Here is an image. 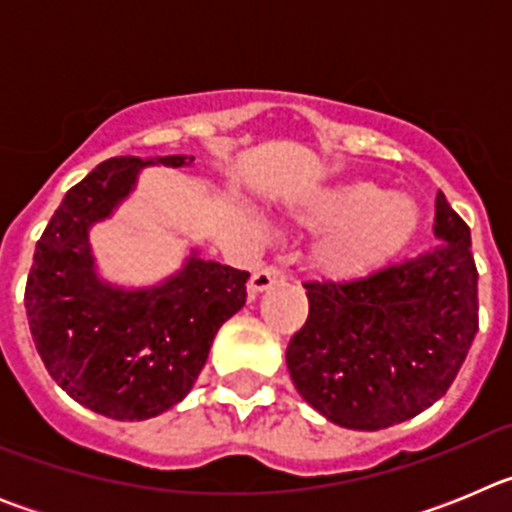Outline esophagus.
<instances>
[{"mask_svg": "<svg viewBox=\"0 0 512 512\" xmlns=\"http://www.w3.org/2000/svg\"><path fill=\"white\" fill-rule=\"evenodd\" d=\"M284 277H287V274H284L282 266H261L259 271H253L251 282H248V292H251V295H259V292L274 287L277 282H284Z\"/></svg>", "mask_w": 512, "mask_h": 512, "instance_id": "obj_1", "label": "esophagus"}]
</instances>
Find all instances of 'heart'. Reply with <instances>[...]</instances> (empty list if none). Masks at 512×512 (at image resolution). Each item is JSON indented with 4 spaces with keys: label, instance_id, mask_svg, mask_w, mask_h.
<instances>
[{
    "label": "heart",
    "instance_id": "heart-1",
    "mask_svg": "<svg viewBox=\"0 0 512 512\" xmlns=\"http://www.w3.org/2000/svg\"><path fill=\"white\" fill-rule=\"evenodd\" d=\"M305 223L333 230L315 261L328 277H359L400 251L418 228V210L405 197L372 182H354L323 192L305 210Z\"/></svg>",
    "mask_w": 512,
    "mask_h": 512
}]
</instances>
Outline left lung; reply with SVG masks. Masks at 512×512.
<instances>
[{
    "label": "left lung",
    "mask_w": 512,
    "mask_h": 512,
    "mask_svg": "<svg viewBox=\"0 0 512 512\" xmlns=\"http://www.w3.org/2000/svg\"><path fill=\"white\" fill-rule=\"evenodd\" d=\"M428 251L348 282H305L287 346L297 392L333 423L379 431L441 400L479 330L469 225L438 192Z\"/></svg>",
    "instance_id": "left-lung-1"
}]
</instances>
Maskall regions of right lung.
<instances>
[{
  "instance_id": "add662e5",
  "label": "right lung",
  "mask_w": 512,
  "mask_h": 512,
  "mask_svg": "<svg viewBox=\"0 0 512 512\" xmlns=\"http://www.w3.org/2000/svg\"><path fill=\"white\" fill-rule=\"evenodd\" d=\"M192 156L156 164L184 166ZM138 156L107 158L66 192L35 246L25 310L45 369L66 395L115 420H146L192 390L220 325L246 305L248 271L192 256L161 287L125 289L94 274L87 230L133 189Z\"/></svg>"
}]
</instances>
